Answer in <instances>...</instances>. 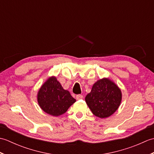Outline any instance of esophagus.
Wrapping results in <instances>:
<instances>
[{"label": "esophagus", "instance_id": "1", "mask_svg": "<svg viewBox=\"0 0 154 154\" xmlns=\"http://www.w3.org/2000/svg\"><path fill=\"white\" fill-rule=\"evenodd\" d=\"M83 97V96L81 95V94H77V95L76 96V99H77V100H80V99H82Z\"/></svg>", "mask_w": 154, "mask_h": 154}]
</instances>
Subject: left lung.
Returning a JSON list of instances; mask_svg holds the SVG:
<instances>
[{"label": "left lung", "instance_id": "1", "mask_svg": "<svg viewBox=\"0 0 154 154\" xmlns=\"http://www.w3.org/2000/svg\"><path fill=\"white\" fill-rule=\"evenodd\" d=\"M121 100L122 92L109 78L98 80L85 97L86 103L91 112L100 119L109 117L115 112Z\"/></svg>", "mask_w": 154, "mask_h": 154}]
</instances>
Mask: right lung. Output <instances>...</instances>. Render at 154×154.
I'll return each mask as SVG.
<instances>
[{
    "label": "right lung",
    "mask_w": 154,
    "mask_h": 154,
    "mask_svg": "<svg viewBox=\"0 0 154 154\" xmlns=\"http://www.w3.org/2000/svg\"><path fill=\"white\" fill-rule=\"evenodd\" d=\"M39 106L45 112L54 116L64 114L76 100L68 91L63 89L55 77H50L38 93Z\"/></svg>",
    "instance_id": "right-lung-1"
}]
</instances>
